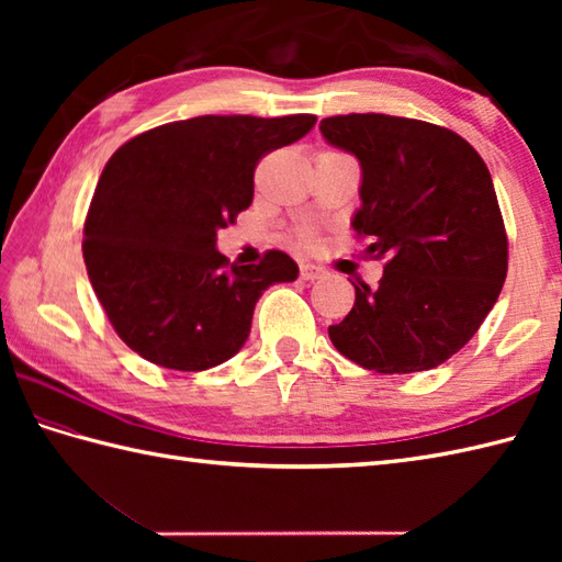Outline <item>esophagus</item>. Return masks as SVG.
Wrapping results in <instances>:
<instances>
[{"mask_svg": "<svg viewBox=\"0 0 562 562\" xmlns=\"http://www.w3.org/2000/svg\"><path fill=\"white\" fill-rule=\"evenodd\" d=\"M300 274H302V280L314 282V280H318V278H324V268L314 266V262H302V266H300Z\"/></svg>", "mask_w": 562, "mask_h": 562, "instance_id": "1", "label": "esophagus"}]
</instances>
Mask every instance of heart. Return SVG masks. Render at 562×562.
Segmentation results:
<instances>
[{
  "instance_id": "heart-1",
  "label": "heart",
  "mask_w": 562,
  "mask_h": 562,
  "mask_svg": "<svg viewBox=\"0 0 562 562\" xmlns=\"http://www.w3.org/2000/svg\"><path fill=\"white\" fill-rule=\"evenodd\" d=\"M312 238H314L312 234H308V232H304V234H302V244H312Z\"/></svg>"
}]
</instances>
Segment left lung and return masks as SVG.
<instances>
[{"mask_svg": "<svg viewBox=\"0 0 562 562\" xmlns=\"http://www.w3.org/2000/svg\"><path fill=\"white\" fill-rule=\"evenodd\" d=\"M328 145L360 161L352 229L386 256L379 288L328 328L340 355L379 374L435 369L495 306L507 278V234L481 154L447 127L384 113L321 121Z\"/></svg>", "mask_w": 562, "mask_h": 562, "instance_id": "8db88e82", "label": "left lung"}]
</instances>
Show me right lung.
Returning a JSON list of instances; mask_svg holds the SVG:
<instances>
[{"instance_id":"1","label":"right lung","mask_w":562,"mask_h":562,"mask_svg":"<svg viewBox=\"0 0 562 562\" xmlns=\"http://www.w3.org/2000/svg\"><path fill=\"white\" fill-rule=\"evenodd\" d=\"M314 125V115H200L113 154L83 224V262L130 350L202 372L244 348L262 292L294 282L300 266L282 250H268L260 266H229L217 232L254 200L262 154Z\"/></svg>"}]
</instances>
